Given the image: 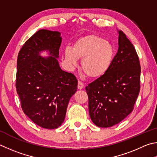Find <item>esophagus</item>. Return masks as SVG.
I'll use <instances>...</instances> for the list:
<instances>
[{
  "label": "esophagus",
  "mask_w": 157,
  "mask_h": 157,
  "mask_svg": "<svg viewBox=\"0 0 157 157\" xmlns=\"http://www.w3.org/2000/svg\"><path fill=\"white\" fill-rule=\"evenodd\" d=\"M84 84L82 83V82L78 81V89L79 90H81V89H82V88H84Z\"/></svg>",
  "instance_id": "34e87169"
}]
</instances>
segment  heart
<instances>
[{
	"instance_id": "obj_1",
	"label": "heart",
	"mask_w": 157,
	"mask_h": 157,
	"mask_svg": "<svg viewBox=\"0 0 157 157\" xmlns=\"http://www.w3.org/2000/svg\"><path fill=\"white\" fill-rule=\"evenodd\" d=\"M115 49L109 42L101 37L89 34L81 37L73 44V49L67 47L65 59L71 66H75L78 59H82L81 68L90 78H99L106 73L112 64Z\"/></svg>"
}]
</instances>
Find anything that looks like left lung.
Returning <instances> with one entry per match:
<instances>
[{
    "label": "left lung",
    "mask_w": 157,
    "mask_h": 157,
    "mask_svg": "<svg viewBox=\"0 0 157 157\" xmlns=\"http://www.w3.org/2000/svg\"><path fill=\"white\" fill-rule=\"evenodd\" d=\"M118 51L103 76L86 87L88 111L97 126L108 128L130 115L140 90L141 66L133 44L118 31Z\"/></svg>",
    "instance_id": "1"
}]
</instances>
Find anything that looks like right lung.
<instances>
[{
    "label": "right lung",
    "mask_w": 157,
    "mask_h": 157,
    "mask_svg": "<svg viewBox=\"0 0 157 157\" xmlns=\"http://www.w3.org/2000/svg\"><path fill=\"white\" fill-rule=\"evenodd\" d=\"M61 42L58 31L40 29L25 42L17 59L16 87L22 109L33 123L47 129L63 123L78 88L75 75L59 65ZM42 51L50 56H41Z\"/></svg>",
    "instance_id": "1"
}]
</instances>
